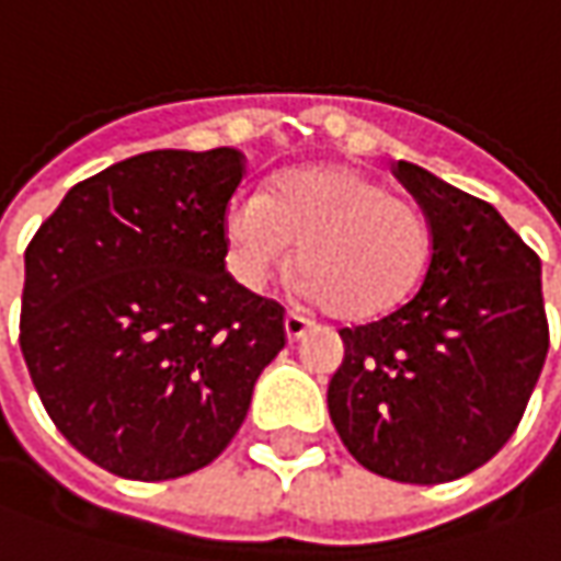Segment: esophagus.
Returning <instances> with one entry per match:
<instances>
[{
  "label": "esophagus",
  "mask_w": 561,
  "mask_h": 561,
  "mask_svg": "<svg viewBox=\"0 0 561 561\" xmlns=\"http://www.w3.org/2000/svg\"><path fill=\"white\" fill-rule=\"evenodd\" d=\"M310 319L300 317V313H285V335H288V341H300L307 332H310Z\"/></svg>",
  "instance_id": "1"
}]
</instances>
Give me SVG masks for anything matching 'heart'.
<instances>
[{
  "instance_id": "obj_1",
  "label": "heart",
  "mask_w": 561,
  "mask_h": 561,
  "mask_svg": "<svg viewBox=\"0 0 561 561\" xmlns=\"http://www.w3.org/2000/svg\"><path fill=\"white\" fill-rule=\"evenodd\" d=\"M236 276L261 288L298 244L300 288L329 317L373 322L400 310L425 279L432 222L419 204L359 167H307L226 207Z\"/></svg>"
}]
</instances>
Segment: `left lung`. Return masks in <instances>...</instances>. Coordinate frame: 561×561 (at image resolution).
Listing matches in <instances>:
<instances>
[{
    "mask_svg": "<svg viewBox=\"0 0 561 561\" xmlns=\"http://www.w3.org/2000/svg\"><path fill=\"white\" fill-rule=\"evenodd\" d=\"M432 222L413 298L341 329L329 415L363 469L444 484L481 469L515 435L550 351L540 257L491 204L397 161Z\"/></svg>",
    "mask_w": 561,
    "mask_h": 561,
    "instance_id": "8db88e82",
    "label": "left lung"
}]
</instances>
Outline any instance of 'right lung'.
Instances as JSON below:
<instances>
[{
	"mask_svg": "<svg viewBox=\"0 0 561 561\" xmlns=\"http://www.w3.org/2000/svg\"><path fill=\"white\" fill-rule=\"evenodd\" d=\"M239 148L146 151L77 183L24 251L21 354L55 428L111 474L198 472L285 347V307L226 273Z\"/></svg>",
	"mask_w": 561,
	"mask_h": 561,
	"instance_id": "obj_1",
	"label": "right lung"
}]
</instances>
